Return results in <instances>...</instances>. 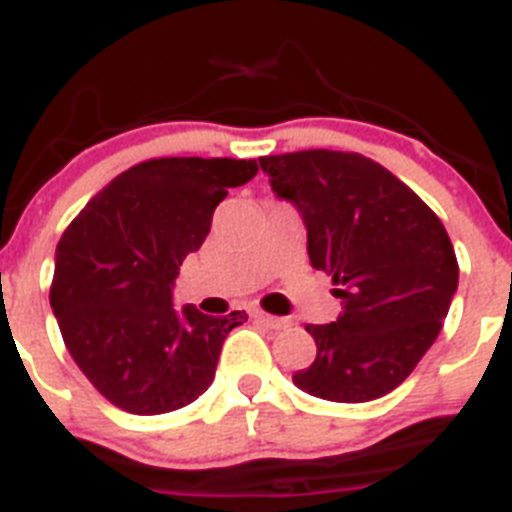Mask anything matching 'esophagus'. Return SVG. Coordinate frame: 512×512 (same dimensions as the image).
Instances as JSON below:
<instances>
[{
  "label": "esophagus",
  "instance_id": "obj_1",
  "mask_svg": "<svg viewBox=\"0 0 512 512\" xmlns=\"http://www.w3.org/2000/svg\"><path fill=\"white\" fill-rule=\"evenodd\" d=\"M252 317H255L257 322H263L265 328H270V330H281L289 325V320H286V317H273V315H268V312H255Z\"/></svg>",
  "mask_w": 512,
  "mask_h": 512
}]
</instances>
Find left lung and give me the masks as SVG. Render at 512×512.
I'll return each instance as SVG.
<instances>
[{
  "label": "left lung",
  "mask_w": 512,
  "mask_h": 512,
  "mask_svg": "<svg viewBox=\"0 0 512 512\" xmlns=\"http://www.w3.org/2000/svg\"><path fill=\"white\" fill-rule=\"evenodd\" d=\"M270 190L299 210L312 268L341 286V315L307 325L317 356L294 375L336 403L388 395L440 336L458 260L440 218L380 163L341 150L260 158Z\"/></svg>",
  "instance_id": "1"
}]
</instances>
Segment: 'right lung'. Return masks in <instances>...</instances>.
I'll list each match as a JSON object with an SVG mask.
<instances>
[{
  "mask_svg": "<svg viewBox=\"0 0 512 512\" xmlns=\"http://www.w3.org/2000/svg\"><path fill=\"white\" fill-rule=\"evenodd\" d=\"M255 161L156 158L103 187L67 226L54 255L51 309L64 346L119 409L169 414L205 393L221 346L247 312L174 307L179 265L203 247L229 187Z\"/></svg>",
  "mask_w": 512,
  "mask_h": 512,
  "instance_id": "right-lung-1",
  "label": "right lung"
}]
</instances>
